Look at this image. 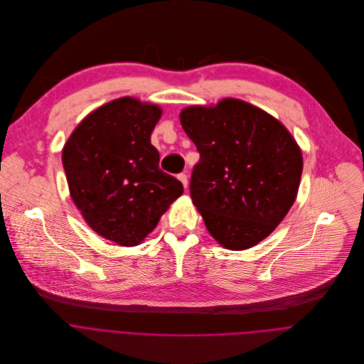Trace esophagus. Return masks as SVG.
<instances>
[{
    "label": "esophagus",
    "mask_w": 364,
    "mask_h": 364,
    "mask_svg": "<svg viewBox=\"0 0 364 364\" xmlns=\"http://www.w3.org/2000/svg\"><path fill=\"white\" fill-rule=\"evenodd\" d=\"M178 179L182 182L183 188H188V176H186L185 173H179V175H178Z\"/></svg>",
    "instance_id": "34e87169"
}]
</instances>
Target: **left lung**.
Returning a JSON list of instances; mask_svg holds the SVG:
<instances>
[{
	"instance_id": "left-lung-1",
	"label": "left lung",
	"mask_w": 364,
	"mask_h": 364,
	"mask_svg": "<svg viewBox=\"0 0 364 364\" xmlns=\"http://www.w3.org/2000/svg\"><path fill=\"white\" fill-rule=\"evenodd\" d=\"M181 123L199 152L189 189L209 234L232 251L257 245L296 200L299 144L277 119L238 99L186 107Z\"/></svg>"
}]
</instances>
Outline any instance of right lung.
Listing matches in <instances>:
<instances>
[{"label":"right lung","mask_w":364,"mask_h":364,"mask_svg":"<svg viewBox=\"0 0 364 364\" xmlns=\"http://www.w3.org/2000/svg\"><path fill=\"white\" fill-rule=\"evenodd\" d=\"M161 114L133 97L113 100L86 116L63 148L73 202L93 231L122 247L140 244L183 193L159 169L151 143Z\"/></svg>","instance_id":"obj_1"}]
</instances>
